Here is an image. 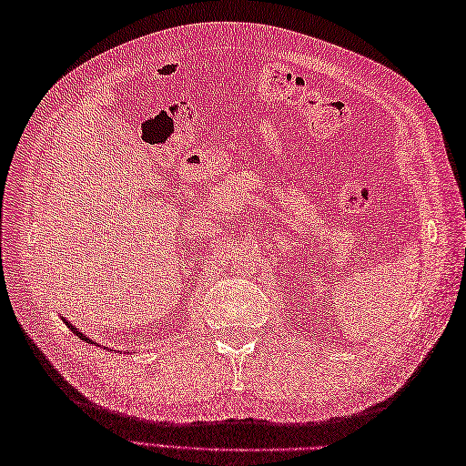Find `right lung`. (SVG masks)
Here are the masks:
<instances>
[{
	"label": "right lung",
	"instance_id": "right-lung-1",
	"mask_svg": "<svg viewBox=\"0 0 466 466\" xmlns=\"http://www.w3.org/2000/svg\"><path fill=\"white\" fill-rule=\"evenodd\" d=\"M63 322H65L66 326H69V328H71V330H73V334H76L78 338H81V339H85V342H86V344H96V342H93V339H90V338H86V336H85L83 332H78V330H76V328H75V326H73V324H71L69 320H65V319H63ZM96 346H98V344H96Z\"/></svg>",
	"mask_w": 466,
	"mask_h": 466
}]
</instances>
